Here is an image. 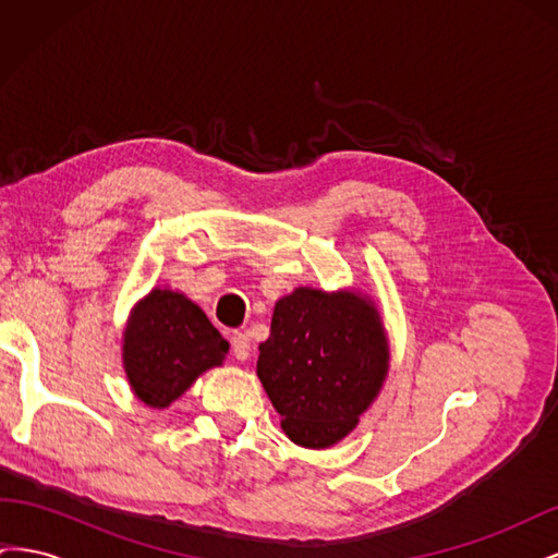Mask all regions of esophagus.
<instances>
[{"label":"esophagus","mask_w":558,"mask_h":558,"mask_svg":"<svg viewBox=\"0 0 558 558\" xmlns=\"http://www.w3.org/2000/svg\"><path fill=\"white\" fill-rule=\"evenodd\" d=\"M230 347H232V356L238 361H246L251 356V340L244 332H234L230 337Z\"/></svg>","instance_id":"obj_1"}]
</instances>
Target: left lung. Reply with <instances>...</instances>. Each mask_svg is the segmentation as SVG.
Instances as JSON below:
<instances>
[{
	"instance_id": "left-lung-1",
	"label": "left lung",
	"mask_w": 558,
	"mask_h": 558,
	"mask_svg": "<svg viewBox=\"0 0 558 558\" xmlns=\"http://www.w3.org/2000/svg\"><path fill=\"white\" fill-rule=\"evenodd\" d=\"M377 310L353 293L298 289L277 302L258 377L302 447H330L359 424L386 377Z\"/></svg>"
}]
</instances>
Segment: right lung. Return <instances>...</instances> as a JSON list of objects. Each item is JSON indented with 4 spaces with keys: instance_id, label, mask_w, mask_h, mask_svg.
<instances>
[{
    "instance_id": "obj_1",
    "label": "right lung",
    "mask_w": 558,
    "mask_h": 558,
    "mask_svg": "<svg viewBox=\"0 0 558 558\" xmlns=\"http://www.w3.org/2000/svg\"><path fill=\"white\" fill-rule=\"evenodd\" d=\"M228 342L207 314L174 291H150L125 330V373L150 408H167L205 369L221 365Z\"/></svg>"
}]
</instances>
